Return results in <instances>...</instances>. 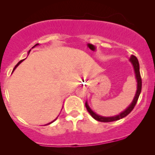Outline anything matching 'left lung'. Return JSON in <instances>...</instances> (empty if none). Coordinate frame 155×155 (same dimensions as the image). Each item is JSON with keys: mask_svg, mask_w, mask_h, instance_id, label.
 <instances>
[{"mask_svg": "<svg viewBox=\"0 0 155 155\" xmlns=\"http://www.w3.org/2000/svg\"><path fill=\"white\" fill-rule=\"evenodd\" d=\"M130 61L131 62V64H133V67H134V72H135V76H136V79H137V92H136L135 97H134V100H133L132 103L130 104V105L124 111H123L122 112L119 114L118 115H115V116H112V117H104V116H101V115H97V114L95 113L94 112L91 110L90 107H89L88 104H87V101L85 102V107H86V109L87 110V112L90 113V115L94 118L95 120L98 121H101V122H111V121H118V120L121 119V118H124V117L127 116L129 113H130L131 111L134 109V107L137 104V101H138V98L140 97V93H141V90H142V79H141V76H140V64H139V61L138 59L137 58V57L134 55H131L130 58Z\"/></svg>", "mask_w": 155, "mask_h": 155, "instance_id": "8db88e82", "label": "left lung"}]
</instances>
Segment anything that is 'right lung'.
<instances>
[{
    "label": "right lung",
    "instance_id": "obj_1",
    "mask_svg": "<svg viewBox=\"0 0 155 155\" xmlns=\"http://www.w3.org/2000/svg\"><path fill=\"white\" fill-rule=\"evenodd\" d=\"M37 45H39V43H37V44H36V45H35V46H33V47H32V48H34V47H35V46H37ZM30 51H31V50H29L28 53L30 52ZM22 61H23V60L20 61H19V62H18V64H16V65H15V68H14V69H13V70H12V72H13V71H14V70H15V68H17V67H18V65H19V64H21V62H22ZM56 119H57V118H55V119H54V121H51V122L48 123V124H51V123L54 122V121H55V120H56Z\"/></svg>",
    "mask_w": 155,
    "mask_h": 155
}]
</instances>
